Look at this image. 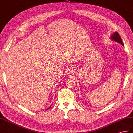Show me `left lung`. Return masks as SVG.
Here are the masks:
<instances>
[{"mask_svg":"<svg viewBox=\"0 0 133 133\" xmlns=\"http://www.w3.org/2000/svg\"><path fill=\"white\" fill-rule=\"evenodd\" d=\"M110 39L112 40H113V41L119 43V44H121L122 46H124V45H123L122 39L121 38V37H120L119 33L118 32H116L114 33L113 35L110 36Z\"/></svg>","mask_w":133,"mask_h":133,"instance_id":"left-lung-1","label":"left lung"}]
</instances>
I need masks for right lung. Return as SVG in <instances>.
Listing matches in <instances>:
<instances>
[{
	"mask_svg": "<svg viewBox=\"0 0 133 133\" xmlns=\"http://www.w3.org/2000/svg\"><path fill=\"white\" fill-rule=\"evenodd\" d=\"M50 108V107H49V108H48V109H49V108Z\"/></svg>",
	"mask_w": 133,
	"mask_h": 133,
	"instance_id": "right-lung-1",
	"label": "right lung"
}]
</instances>
